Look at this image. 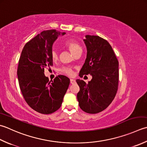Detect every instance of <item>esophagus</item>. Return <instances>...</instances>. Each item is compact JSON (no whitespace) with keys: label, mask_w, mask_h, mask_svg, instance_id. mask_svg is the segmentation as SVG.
Segmentation results:
<instances>
[{"label":"esophagus","mask_w":147,"mask_h":147,"mask_svg":"<svg viewBox=\"0 0 147 147\" xmlns=\"http://www.w3.org/2000/svg\"><path fill=\"white\" fill-rule=\"evenodd\" d=\"M70 83L71 84H74V83H76V81L73 79H71L70 80Z\"/></svg>","instance_id":"obj_1"}]
</instances>
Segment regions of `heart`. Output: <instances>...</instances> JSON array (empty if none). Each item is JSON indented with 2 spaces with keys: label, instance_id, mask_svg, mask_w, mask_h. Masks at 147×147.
Returning <instances> with one entry per match:
<instances>
[{
  "label": "heart",
  "instance_id": "b5f03b06",
  "mask_svg": "<svg viewBox=\"0 0 147 147\" xmlns=\"http://www.w3.org/2000/svg\"><path fill=\"white\" fill-rule=\"evenodd\" d=\"M64 45L65 47H67L68 50L74 55H75L78 51L82 50L81 47H80V45L73 39H66L64 42ZM51 57L53 61H55V60L58 59L59 55H58V52H57V51L55 50V49H53V50H51ZM61 71L63 74H64L65 75L69 76H73L74 73L73 70L71 68L67 67H63L61 69Z\"/></svg>",
  "mask_w": 147,
  "mask_h": 147
}]
</instances>
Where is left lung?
I'll list each match as a JSON object with an SVG mask.
<instances>
[{
    "instance_id": "left-lung-1",
    "label": "left lung",
    "mask_w": 147,
    "mask_h": 147,
    "mask_svg": "<svg viewBox=\"0 0 147 147\" xmlns=\"http://www.w3.org/2000/svg\"><path fill=\"white\" fill-rule=\"evenodd\" d=\"M87 54L79 76H92L86 83L76 80L80 87L77 99L80 108L95 114L103 111L114 99L119 85V61L106 39L97 36H85Z\"/></svg>"
}]
</instances>
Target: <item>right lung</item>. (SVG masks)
Masks as SVG:
<instances>
[{
	"instance_id": "obj_1",
	"label": "right lung",
	"mask_w": 147,
	"mask_h": 147,
	"mask_svg": "<svg viewBox=\"0 0 147 147\" xmlns=\"http://www.w3.org/2000/svg\"><path fill=\"white\" fill-rule=\"evenodd\" d=\"M60 34L54 29L41 32L26 43L19 59L17 75L20 90L28 106L42 114L59 110L70 83L64 75L49 81L44 73L45 68L53 65L52 45Z\"/></svg>"
}]
</instances>
